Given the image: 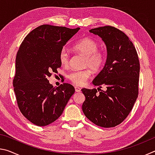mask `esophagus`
<instances>
[{
  "instance_id": "esophagus-1",
  "label": "esophagus",
  "mask_w": 155,
  "mask_h": 155,
  "mask_svg": "<svg viewBox=\"0 0 155 155\" xmlns=\"http://www.w3.org/2000/svg\"><path fill=\"white\" fill-rule=\"evenodd\" d=\"M74 88H75V91H76V92H80V91H81V88H79L78 87H75Z\"/></svg>"
}]
</instances>
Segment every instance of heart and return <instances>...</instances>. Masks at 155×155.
Instances as JSON below:
<instances>
[{"label":"heart","instance_id":"1","mask_svg":"<svg viewBox=\"0 0 155 155\" xmlns=\"http://www.w3.org/2000/svg\"><path fill=\"white\" fill-rule=\"evenodd\" d=\"M98 44L91 38H83L73 46L74 51L83 54L85 56L84 65L90 67L94 71H97L103 66L105 57L103 52L98 51ZM59 59L63 65H67L69 63L70 54L68 50L64 48L59 52ZM91 76V70L87 69L82 70H74L68 75V78L77 85H82Z\"/></svg>","mask_w":155,"mask_h":155}]
</instances>
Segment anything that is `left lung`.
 <instances>
[{"label": "left lung", "mask_w": 155, "mask_h": 155, "mask_svg": "<svg viewBox=\"0 0 155 155\" xmlns=\"http://www.w3.org/2000/svg\"><path fill=\"white\" fill-rule=\"evenodd\" d=\"M107 47L105 64L93 80V85L106 87L83 88L85 100L82 110L87 118L99 127H114L128 116L138 96L140 65L134 45L122 31L111 26L92 28Z\"/></svg>", "instance_id": "obj_1"}]
</instances>
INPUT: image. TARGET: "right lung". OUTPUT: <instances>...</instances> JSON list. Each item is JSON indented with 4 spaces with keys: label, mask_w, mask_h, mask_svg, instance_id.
Segmentation results:
<instances>
[{
    "label": "right lung",
    "mask_w": 155,
    "mask_h": 155,
    "mask_svg": "<svg viewBox=\"0 0 155 155\" xmlns=\"http://www.w3.org/2000/svg\"><path fill=\"white\" fill-rule=\"evenodd\" d=\"M79 29L44 25L21 44L13 85L21 113L34 124L44 127L55 121L74 93L70 84L54 87L48 78L61 67L59 52Z\"/></svg>",
    "instance_id": "1"
}]
</instances>
